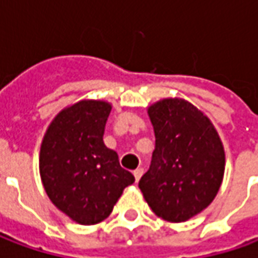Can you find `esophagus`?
<instances>
[{
  "mask_svg": "<svg viewBox=\"0 0 258 258\" xmlns=\"http://www.w3.org/2000/svg\"><path fill=\"white\" fill-rule=\"evenodd\" d=\"M142 173H144V169L142 168H136L134 171V175H135V179H136V182L141 179V176H142Z\"/></svg>",
  "mask_w": 258,
  "mask_h": 258,
  "instance_id": "obj_1",
  "label": "esophagus"
}]
</instances>
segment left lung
<instances>
[{"label":"left lung","instance_id":"1","mask_svg":"<svg viewBox=\"0 0 258 258\" xmlns=\"http://www.w3.org/2000/svg\"><path fill=\"white\" fill-rule=\"evenodd\" d=\"M148 114L155 151L139 188L158 217L182 223L204 211L220 191L225 169L223 142L210 117L185 99L155 102Z\"/></svg>","mask_w":258,"mask_h":258}]
</instances>
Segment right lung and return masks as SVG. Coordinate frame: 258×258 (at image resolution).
Returning <instances> with one entry per match:
<instances>
[{"label":"right lung","instance_id":"add662e5","mask_svg":"<svg viewBox=\"0 0 258 258\" xmlns=\"http://www.w3.org/2000/svg\"><path fill=\"white\" fill-rule=\"evenodd\" d=\"M112 104L83 99L55 114L40 148V176L50 201L70 220H106L135 176L103 142Z\"/></svg>","mask_w":258,"mask_h":258}]
</instances>
